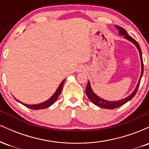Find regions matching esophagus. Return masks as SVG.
<instances>
[{"label": "esophagus", "mask_w": 149, "mask_h": 149, "mask_svg": "<svg viewBox=\"0 0 149 149\" xmlns=\"http://www.w3.org/2000/svg\"><path fill=\"white\" fill-rule=\"evenodd\" d=\"M84 69L83 68H80L79 69H78V72H80V71H84Z\"/></svg>", "instance_id": "1"}]
</instances>
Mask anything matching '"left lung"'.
Here are the masks:
<instances>
[{"label":"left lung","mask_w":149,"mask_h":149,"mask_svg":"<svg viewBox=\"0 0 149 149\" xmlns=\"http://www.w3.org/2000/svg\"><path fill=\"white\" fill-rule=\"evenodd\" d=\"M115 26L117 28V29L118 30V33L120 36H123L124 38L127 39V40L130 41L132 42L134 45L136 46V48L138 49V51H139V56H140V59H141V76H140L139 82H138L137 85H136V88H135L134 90L133 91L129 96L125 97V98L123 99V100H118V101H108L106 100H104V99L101 98L99 96H97L96 94L93 91H92L91 85H90V81H88V85H87L86 87V90H85V92H86V95L89 98L91 102H93L95 105L98 106L101 108H103V109H116V108L121 107L123 104L125 103H127V102H129L130 100H131L133 97H134V95H136V92L137 91V89L139 88V84H140V81H141V77L143 76V59H142V54H141V49L140 48V46L139 45L137 42L134 40L133 38H132L130 36L128 35V33H127L125 29L122 27L118 26L115 25Z\"/></svg>","instance_id":"8db88e82"}]
</instances>
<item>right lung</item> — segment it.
<instances>
[{"mask_svg":"<svg viewBox=\"0 0 149 149\" xmlns=\"http://www.w3.org/2000/svg\"><path fill=\"white\" fill-rule=\"evenodd\" d=\"M64 81H65V79L63 80V81L61 82V84L59 85V87H58L57 90H56L55 92L54 93V95H53L52 96L50 97V98L48 99L47 101H45V102H42V103L37 104H26L24 103H22V102H20V101L17 100L16 98H15V99L17 101V102H19V103H21L22 104H23L24 106H25V107L29 108V109H33V110H39V109H45V108H47V107H50V106H52V104H54L56 101H57L58 97H59V96L60 95V94H61V90H62V88H63V85H64Z\"/></svg>","mask_w":149,"mask_h":149,"instance_id":"1","label":"right lung"}]
</instances>
